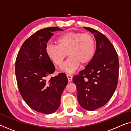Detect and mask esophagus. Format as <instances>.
I'll list each match as a JSON object with an SVG mask.
<instances>
[{
    "instance_id": "1",
    "label": "esophagus",
    "mask_w": 131,
    "mask_h": 131,
    "mask_svg": "<svg viewBox=\"0 0 131 131\" xmlns=\"http://www.w3.org/2000/svg\"><path fill=\"white\" fill-rule=\"evenodd\" d=\"M66 76H67V77H68V79L69 81L70 82V81H72L73 77H72V75H70L69 74H66Z\"/></svg>"
}]
</instances>
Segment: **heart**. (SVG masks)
<instances>
[{
  "label": "heart",
  "mask_w": 131,
  "mask_h": 131,
  "mask_svg": "<svg viewBox=\"0 0 131 131\" xmlns=\"http://www.w3.org/2000/svg\"><path fill=\"white\" fill-rule=\"evenodd\" d=\"M57 41L58 45L48 44L46 53L58 66L62 65L67 54L69 57L61 68L66 72H74L80 64L88 65L95 55L96 42L91 34L69 32L61 35Z\"/></svg>",
  "instance_id": "b5f03b06"
}]
</instances>
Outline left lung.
Here are the masks:
<instances>
[{"label":"left lung","instance_id":"left-lung-1","mask_svg":"<svg viewBox=\"0 0 131 131\" xmlns=\"http://www.w3.org/2000/svg\"><path fill=\"white\" fill-rule=\"evenodd\" d=\"M96 40V51L92 61L79 74L73 77L76 84L79 103L84 109L93 111L110 100L118 83V55L105 35L94 29L84 27Z\"/></svg>","mask_w":131,"mask_h":131}]
</instances>
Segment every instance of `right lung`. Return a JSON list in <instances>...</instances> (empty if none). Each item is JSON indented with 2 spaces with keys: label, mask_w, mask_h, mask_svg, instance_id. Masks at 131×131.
Instances as JSON below:
<instances>
[{
  "label": "right lung",
  "mask_w": 131,
  "mask_h": 131,
  "mask_svg": "<svg viewBox=\"0 0 131 131\" xmlns=\"http://www.w3.org/2000/svg\"><path fill=\"white\" fill-rule=\"evenodd\" d=\"M58 27L37 31L24 41L15 61V75L22 97L32 109L51 114L61 104V96L68 80L63 73L47 80L55 67L46 53L47 43Z\"/></svg>",
  "instance_id": "obj_1"
}]
</instances>
